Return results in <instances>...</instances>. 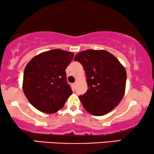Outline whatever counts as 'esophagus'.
<instances>
[{
    "label": "esophagus",
    "instance_id": "esophagus-1",
    "mask_svg": "<svg viewBox=\"0 0 154 154\" xmlns=\"http://www.w3.org/2000/svg\"><path fill=\"white\" fill-rule=\"evenodd\" d=\"M77 83H78V82H77V81H75V83H73V87H75V86H76V85H77Z\"/></svg>",
    "mask_w": 154,
    "mask_h": 154
}]
</instances>
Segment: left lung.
<instances>
[{"mask_svg": "<svg viewBox=\"0 0 154 154\" xmlns=\"http://www.w3.org/2000/svg\"><path fill=\"white\" fill-rule=\"evenodd\" d=\"M74 61L83 66L88 91L80 95L85 110L95 116L108 113L117 106L125 95L127 73L115 56L106 50H88L78 53Z\"/></svg>", "mask_w": 154, "mask_h": 154, "instance_id": "8db88e82", "label": "left lung"}]
</instances>
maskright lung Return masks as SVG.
Listing matches in <instances>:
<instances>
[{
  "instance_id": "1",
  "label": "right lung",
  "mask_w": 154,
  "mask_h": 154,
  "mask_svg": "<svg viewBox=\"0 0 154 154\" xmlns=\"http://www.w3.org/2000/svg\"><path fill=\"white\" fill-rule=\"evenodd\" d=\"M73 55L62 49H52L35 56L26 66L23 89L31 105L38 110L57 112L73 93L65 70Z\"/></svg>"
}]
</instances>
